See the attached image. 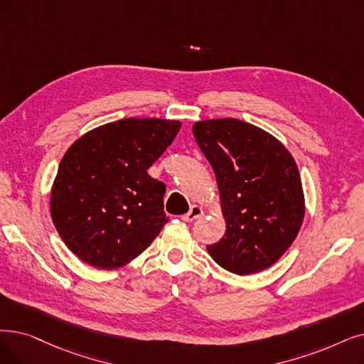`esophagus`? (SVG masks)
<instances>
[{
    "instance_id": "esophagus-1",
    "label": "esophagus",
    "mask_w": 364,
    "mask_h": 364,
    "mask_svg": "<svg viewBox=\"0 0 364 364\" xmlns=\"http://www.w3.org/2000/svg\"><path fill=\"white\" fill-rule=\"evenodd\" d=\"M202 215H203L202 207H199V205H192L191 210H188V213L184 214L181 218H183L184 221H195V220H198V218L202 217Z\"/></svg>"
}]
</instances>
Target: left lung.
<instances>
[{
  "instance_id": "8db88e82",
  "label": "left lung",
  "mask_w": 364,
  "mask_h": 364,
  "mask_svg": "<svg viewBox=\"0 0 364 364\" xmlns=\"http://www.w3.org/2000/svg\"><path fill=\"white\" fill-rule=\"evenodd\" d=\"M193 135L211 164L225 236L208 245L223 269L250 275L272 266L296 240L305 215V196L290 151L257 126L238 119L193 124Z\"/></svg>"
}]
</instances>
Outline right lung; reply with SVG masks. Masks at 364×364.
<instances>
[{
  "mask_svg": "<svg viewBox=\"0 0 364 364\" xmlns=\"http://www.w3.org/2000/svg\"><path fill=\"white\" fill-rule=\"evenodd\" d=\"M180 128L178 120L129 117L89 131L67 150L52 186L50 214L78 259L116 269L159 235L168 223L166 187L147 169Z\"/></svg>",
  "mask_w": 364,
  "mask_h": 364,
  "instance_id": "obj_1",
  "label": "right lung"
}]
</instances>
